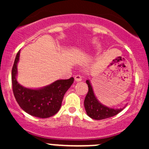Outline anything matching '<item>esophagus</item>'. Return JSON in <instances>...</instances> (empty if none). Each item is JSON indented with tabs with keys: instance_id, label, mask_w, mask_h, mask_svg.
Returning <instances> with one entry per match:
<instances>
[{
	"instance_id": "obj_1",
	"label": "esophagus",
	"mask_w": 149,
	"mask_h": 149,
	"mask_svg": "<svg viewBox=\"0 0 149 149\" xmlns=\"http://www.w3.org/2000/svg\"><path fill=\"white\" fill-rule=\"evenodd\" d=\"M81 80H82V78L80 75H76V76H75V81H76V82L81 81Z\"/></svg>"
}]
</instances>
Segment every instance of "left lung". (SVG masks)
<instances>
[{
  "label": "left lung",
  "mask_w": 149,
  "mask_h": 149,
  "mask_svg": "<svg viewBox=\"0 0 149 149\" xmlns=\"http://www.w3.org/2000/svg\"><path fill=\"white\" fill-rule=\"evenodd\" d=\"M86 82L88 84V91L84 100V107L88 117L94 120H104L115 116L123 110V108L114 109V108L105 106L100 102L94 94L90 81L86 80Z\"/></svg>",
  "instance_id": "8db88e82"
}]
</instances>
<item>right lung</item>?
<instances>
[{
	"label": "right lung",
	"instance_id": "add662e5",
	"mask_svg": "<svg viewBox=\"0 0 149 149\" xmlns=\"http://www.w3.org/2000/svg\"><path fill=\"white\" fill-rule=\"evenodd\" d=\"M20 51L15 58L11 72L13 92L20 107L34 117L47 118L53 116L61 109L64 94L73 83V77L65 80H57L46 86L30 88L17 81V64Z\"/></svg>",
	"mask_w": 149,
	"mask_h": 149
}]
</instances>
